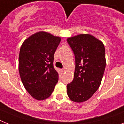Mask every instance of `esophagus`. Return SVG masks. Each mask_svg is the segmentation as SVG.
Returning <instances> with one entry per match:
<instances>
[{"label":"esophagus","mask_w":124,"mask_h":124,"mask_svg":"<svg viewBox=\"0 0 124 124\" xmlns=\"http://www.w3.org/2000/svg\"><path fill=\"white\" fill-rule=\"evenodd\" d=\"M61 71H62V72H64V71H65V70H64V69H61Z\"/></svg>","instance_id":"esophagus-1"}]
</instances>
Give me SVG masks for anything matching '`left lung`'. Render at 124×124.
<instances>
[{"mask_svg": "<svg viewBox=\"0 0 124 124\" xmlns=\"http://www.w3.org/2000/svg\"><path fill=\"white\" fill-rule=\"evenodd\" d=\"M75 58L73 81L67 84V94L71 101L88 100L100 87L106 66L105 49L102 42L89 34L67 39Z\"/></svg>", "mask_w": 124, "mask_h": 124, "instance_id": "1", "label": "left lung"}]
</instances>
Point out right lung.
I'll return each mask as SVG.
<instances>
[{"label": "right lung", "mask_w": 124, "mask_h": 124, "mask_svg": "<svg viewBox=\"0 0 124 124\" xmlns=\"http://www.w3.org/2000/svg\"><path fill=\"white\" fill-rule=\"evenodd\" d=\"M61 41L60 37L40 31L26 39L19 55V72L26 90L37 100L49 98L58 81L54 68L55 51Z\"/></svg>", "instance_id": "right-lung-1"}]
</instances>
